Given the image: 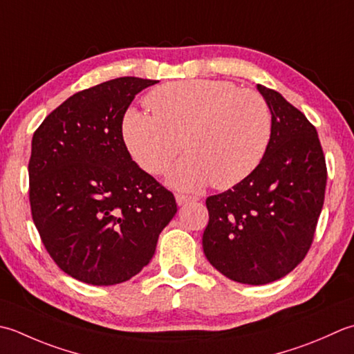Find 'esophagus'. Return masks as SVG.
<instances>
[{
	"label": "esophagus",
	"mask_w": 354,
	"mask_h": 354,
	"mask_svg": "<svg viewBox=\"0 0 354 354\" xmlns=\"http://www.w3.org/2000/svg\"><path fill=\"white\" fill-rule=\"evenodd\" d=\"M176 198V203L178 205H184L187 203H192V201H198L199 198L196 196H189V195H181V193H178V195L175 196Z\"/></svg>",
	"instance_id": "1"
}]
</instances>
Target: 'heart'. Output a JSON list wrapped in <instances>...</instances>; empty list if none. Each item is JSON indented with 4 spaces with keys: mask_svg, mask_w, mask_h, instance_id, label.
I'll use <instances>...</instances> for the list:
<instances>
[{
    "mask_svg": "<svg viewBox=\"0 0 354 354\" xmlns=\"http://www.w3.org/2000/svg\"><path fill=\"white\" fill-rule=\"evenodd\" d=\"M153 113L130 109L121 122L129 153L159 175L184 147L189 151L167 183L199 190L213 183L230 189L258 169L272 140V112L258 92L233 82L185 80L159 86L147 96Z\"/></svg>",
    "mask_w": 354,
    "mask_h": 354,
    "instance_id": "1",
    "label": "heart"
}]
</instances>
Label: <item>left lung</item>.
<instances>
[{
    "label": "left lung",
    "mask_w": 354,
    "mask_h": 354,
    "mask_svg": "<svg viewBox=\"0 0 354 354\" xmlns=\"http://www.w3.org/2000/svg\"><path fill=\"white\" fill-rule=\"evenodd\" d=\"M272 112V140L250 176L205 201V258L228 279L262 286L306 258L324 205L327 165L319 138L301 110L258 84Z\"/></svg>",
    "instance_id": "left-lung-1"
}]
</instances>
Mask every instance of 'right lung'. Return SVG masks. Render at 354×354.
<instances>
[{
    "label": "right lung",
    "instance_id": "1",
    "mask_svg": "<svg viewBox=\"0 0 354 354\" xmlns=\"http://www.w3.org/2000/svg\"><path fill=\"white\" fill-rule=\"evenodd\" d=\"M153 84L122 76L81 90L33 133V223L57 266L81 282L133 278L178 210L173 193L131 159L121 133L135 95Z\"/></svg>",
    "mask_w": 354,
    "mask_h": 354
}]
</instances>
